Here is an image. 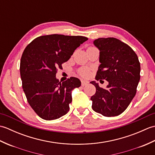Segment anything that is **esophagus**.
Here are the masks:
<instances>
[{
    "label": "esophagus",
    "instance_id": "obj_1",
    "mask_svg": "<svg viewBox=\"0 0 155 155\" xmlns=\"http://www.w3.org/2000/svg\"><path fill=\"white\" fill-rule=\"evenodd\" d=\"M88 84V81H84V80L81 81V84H82V86H83V87L85 86V85H87V84Z\"/></svg>",
    "mask_w": 155,
    "mask_h": 155
}]
</instances>
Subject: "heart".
I'll return each mask as SVG.
<instances>
[{"label": "heart", "instance_id": "obj_1", "mask_svg": "<svg viewBox=\"0 0 155 155\" xmlns=\"http://www.w3.org/2000/svg\"><path fill=\"white\" fill-rule=\"evenodd\" d=\"M89 48H92V47H89ZM78 73H79V74L82 76V77H87L89 75L90 71L89 69L87 67H83L79 69V71H78Z\"/></svg>", "mask_w": 155, "mask_h": 155}]
</instances>
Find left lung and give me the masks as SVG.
<instances>
[{
	"mask_svg": "<svg viewBox=\"0 0 155 155\" xmlns=\"http://www.w3.org/2000/svg\"><path fill=\"white\" fill-rule=\"evenodd\" d=\"M94 45L100 51L99 62L95 79L108 82L106 88L95 81L92 96L93 109L104 117H115L127 109L135 96L140 81V65L137 54L128 45L115 38H99Z\"/></svg>",
	"mask_w": 155,
	"mask_h": 155,
	"instance_id": "left-lung-1",
	"label": "left lung"
}]
</instances>
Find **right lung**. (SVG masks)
Returning <instances> with one entry per match:
<instances>
[{"label": "right lung", "mask_w": 155, "mask_h": 155, "mask_svg": "<svg viewBox=\"0 0 155 155\" xmlns=\"http://www.w3.org/2000/svg\"><path fill=\"white\" fill-rule=\"evenodd\" d=\"M87 40L82 36L45 35L25 48L20 64L22 88L30 106L42 119H57L68 112L71 91L79 87L81 82L71 77L61 83L56 74Z\"/></svg>", "instance_id": "add662e5"}]
</instances>
